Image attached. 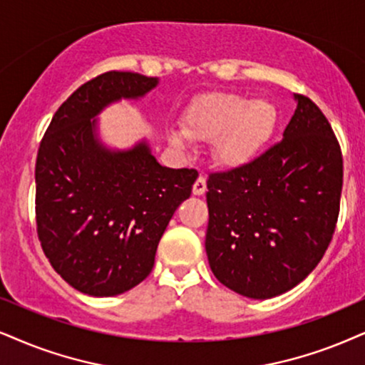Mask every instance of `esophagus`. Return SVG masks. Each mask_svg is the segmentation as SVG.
I'll use <instances>...</instances> for the list:
<instances>
[{
    "label": "esophagus",
    "mask_w": 365,
    "mask_h": 365,
    "mask_svg": "<svg viewBox=\"0 0 365 365\" xmlns=\"http://www.w3.org/2000/svg\"><path fill=\"white\" fill-rule=\"evenodd\" d=\"M207 190V180L204 175H200L193 183V195H204Z\"/></svg>",
    "instance_id": "esophagus-1"
}]
</instances>
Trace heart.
Masks as SVG:
<instances>
[{"label": "heart", "instance_id": "obj_1", "mask_svg": "<svg viewBox=\"0 0 365 365\" xmlns=\"http://www.w3.org/2000/svg\"><path fill=\"white\" fill-rule=\"evenodd\" d=\"M276 124L278 110L269 101L214 92L188 108L183 133L190 140H214L215 158L229 167H239L259 153L273 136ZM172 141L182 145V136L173 135Z\"/></svg>", "mask_w": 365, "mask_h": 365}]
</instances>
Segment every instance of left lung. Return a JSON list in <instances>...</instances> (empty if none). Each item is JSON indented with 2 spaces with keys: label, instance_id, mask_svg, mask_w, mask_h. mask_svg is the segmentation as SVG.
<instances>
[{
  "label": "left lung",
  "instance_id": "8db88e82",
  "mask_svg": "<svg viewBox=\"0 0 365 365\" xmlns=\"http://www.w3.org/2000/svg\"><path fill=\"white\" fill-rule=\"evenodd\" d=\"M283 140L207 180L205 251L212 273L242 297L266 299L302 283L334 237L344 183L342 150L310 98Z\"/></svg>",
  "mask_w": 365,
  "mask_h": 365
}]
</instances>
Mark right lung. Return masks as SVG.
Masks as SVG:
<instances>
[{"instance_id":"obj_1","label":"right lung","mask_w":365,"mask_h":365,"mask_svg":"<svg viewBox=\"0 0 365 365\" xmlns=\"http://www.w3.org/2000/svg\"><path fill=\"white\" fill-rule=\"evenodd\" d=\"M158 84L135 72H104L57 109L35 165L36 234L45 256L72 288L114 297L151 273L165 229L198 177L161 167L146 143L109 151L96 140L94 116L121 98Z\"/></svg>"}]
</instances>
